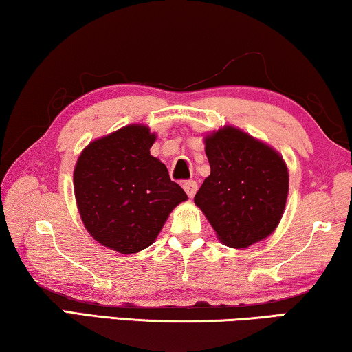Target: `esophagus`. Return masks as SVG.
<instances>
[{
  "label": "esophagus",
  "instance_id": "esophagus-1",
  "mask_svg": "<svg viewBox=\"0 0 352 352\" xmlns=\"http://www.w3.org/2000/svg\"><path fill=\"white\" fill-rule=\"evenodd\" d=\"M183 190L186 191V194L190 197H194V194H196L197 191V183L194 180H190V182H185L183 183Z\"/></svg>",
  "mask_w": 352,
  "mask_h": 352
}]
</instances>
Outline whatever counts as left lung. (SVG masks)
Listing matches in <instances>:
<instances>
[{
    "mask_svg": "<svg viewBox=\"0 0 352 352\" xmlns=\"http://www.w3.org/2000/svg\"><path fill=\"white\" fill-rule=\"evenodd\" d=\"M210 175L194 196L221 243L243 250L274 234L285 213L289 172L274 146L226 124L206 134Z\"/></svg>",
    "mask_w": 352,
    "mask_h": 352,
    "instance_id": "obj_1",
    "label": "left lung"
}]
</instances>
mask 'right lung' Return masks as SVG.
<instances>
[{"label": "right lung", "mask_w": 352, "mask_h": 352, "mask_svg": "<svg viewBox=\"0 0 352 352\" xmlns=\"http://www.w3.org/2000/svg\"><path fill=\"white\" fill-rule=\"evenodd\" d=\"M155 140L148 126L128 124L94 139L77 158L74 194L83 226L117 253L150 246L172 210L188 199L150 155Z\"/></svg>", "instance_id": "add662e5"}]
</instances>
